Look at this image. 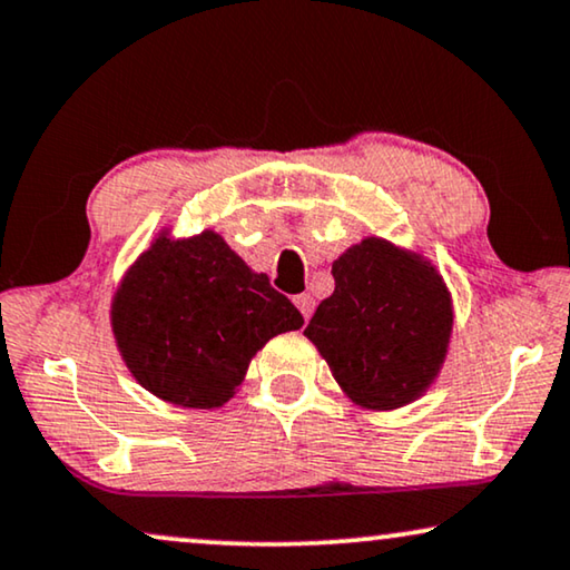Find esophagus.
I'll list each match as a JSON object with an SVG mask.
<instances>
[{
  "label": "esophagus",
  "mask_w": 570,
  "mask_h": 570,
  "mask_svg": "<svg viewBox=\"0 0 570 570\" xmlns=\"http://www.w3.org/2000/svg\"><path fill=\"white\" fill-rule=\"evenodd\" d=\"M295 306H298V311L303 314V318H311V314H314V306H316V301H314V295L311 293H301V295H295Z\"/></svg>",
  "instance_id": "34e87169"
}]
</instances>
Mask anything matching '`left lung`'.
I'll use <instances>...</instances> for the list:
<instances>
[{
  "mask_svg": "<svg viewBox=\"0 0 570 570\" xmlns=\"http://www.w3.org/2000/svg\"><path fill=\"white\" fill-rule=\"evenodd\" d=\"M334 293L306 326L337 384L365 410L415 402L449 353L454 306L439 269L384 238H363L332 264Z\"/></svg>",
  "mask_w": 570,
  "mask_h": 570,
  "instance_id": "left-lung-1",
  "label": "left lung"
}]
</instances>
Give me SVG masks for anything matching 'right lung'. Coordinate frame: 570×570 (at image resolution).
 <instances>
[{
  "instance_id": "add662e5",
  "label": "right lung",
  "mask_w": 570,
  "mask_h": 570,
  "mask_svg": "<svg viewBox=\"0 0 570 570\" xmlns=\"http://www.w3.org/2000/svg\"><path fill=\"white\" fill-rule=\"evenodd\" d=\"M301 326V311L215 230L191 238L163 230L111 301L114 340L131 376L191 410L223 407L252 357Z\"/></svg>"
}]
</instances>
